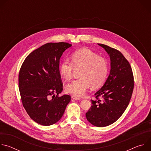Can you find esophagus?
<instances>
[{"instance_id":"34e87169","label":"esophagus","mask_w":151,"mask_h":151,"mask_svg":"<svg viewBox=\"0 0 151 151\" xmlns=\"http://www.w3.org/2000/svg\"><path fill=\"white\" fill-rule=\"evenodd\" d=\"M72 98L73 99L76 100H81V98L75 96H72Z\"/></svg>"}]
</instances>
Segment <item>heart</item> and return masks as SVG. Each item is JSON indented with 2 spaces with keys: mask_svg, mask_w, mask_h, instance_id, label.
Listing matches in <instances>:
<instances>
[{
  "mask_svg": "<svg viewBox=\"0 0 151 151\" xmlns=\"http://www.w3.org/2000/svg\"><path fill=\"white\" fill-rule=\"evenodd\" d=\"M71 62L63 60L59 66L60 74L66 81L72 78L75 70H81L80 78L66 86V93L81 97L91 86L97 88L105 82L109 72V64L106 58L89 49L82 48L72 54Z\"/></svg>",
  "mask_w": 151,
  "mask_h": 151,
  "instance_id": "heart-1",
  "label": "heart"
}]
</instances>
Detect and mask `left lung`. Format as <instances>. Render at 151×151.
Listing matches in <instances>:
<instances>
[{
    "label": "left lung",
    "mask_w": 151,
    "mask_h": 151,
    "mask_svg": "<svg viewBox=\"0 0 151 151\" xmlns=\"http://www.w3.org/2000/svg\"><path fill=\"white\" fill-rule=\"evenodd\" d=\"M108 54L111 70L103 87L95 93L97 100H91L92 105L86 118L92 125L103 127L116 121L130 103L134 78L130 63L122 54L109 46L98 44ZM101 96V101L98 97Z\"/></svg>",
    "instance_id": "obj_1"
}]
</instances>
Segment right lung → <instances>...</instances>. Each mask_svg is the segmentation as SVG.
<instances>
[{"label":"right lung","mask_w":151,"mask_h":151,"mask_svg":"<svg viewBox=\"0 0 151 151\" xmlns=\"http://www.w3.org/2000/svg\"><path fill=\"white\" fill-rule=\"evenodd\" d=\"M72 44L48 43L32 52L21 67L18 84L23 105L30 117L48 126L63 116L70 96L58 95L63 91L59 62Z\"/></svg>","instance_id":"add662e5"}]
</instances>
